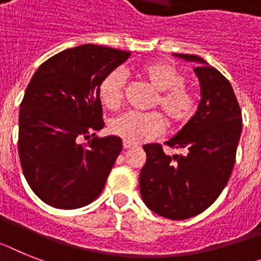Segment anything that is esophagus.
Here are the masks:
<instances>
[{"instance_id":"1","label":"esophagus","mask_w":261,"mask_h":261,"mask_svg":"<svg viewBox=\"0 0 261 261\" xmlns=\"http://www.w3.org/2000/svg\"><path fill=\"white\" fill-rule=\"evenodd\" d=\"M137 147V144L133 143V142H128V141H123V148L128 150V148H134Z\"/></svg>"}]
</instances>
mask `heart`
Segmentation results:
<instances>
[{
	"label": "heart",
	"mask_w": 261,
	"mask_h": 261,
	"mask_svg": "<svg viewBox=\"0 0 261 261\" xmlns=\"http://www.w3.org/2000/svg\"><path fill=\"white\" fill-rule=\"evenodd\" d=\"M137 74L156 91L154 106H158L172 126H181L191 119L196 111V97L185 86L186 75L178 67L163 61H151L138 66ZM124 75L114 70L99 85L100 102L115 110L123 100ZM110 130L123 141L141 143L156 137L163 131V119L158 113H126L111 122Z\"/></svg>",
	"instance_id": "1"
}]
</instances>
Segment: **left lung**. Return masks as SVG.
Returning <instances> with one entry per match:
<instances>
[{"instance_id": "1", "label": "left lung", "mask_w": 261, "mask_h": 261, "mask_svg": "<svg viewBox=\"0 0 261 261\" xmlns=\"http://www.w3.org/2000/svg\"><path fill=\"white\" fill-rule=\"evenodd\" d=\"M175 57L196 63L201 99L194 117L166 142L185 154L166 155L161 144L143 146L147 161L139 176L144 204L171 220H185L207 210L224 190L235 164L242 134V110L228 80L203 58Z\"/></svg>"}]
</instances>
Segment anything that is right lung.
Returning <instances> with one entry per match:
<instances>
[{"mask_svg": "<svg viewBox=\"0 0 261 261\" xmlns=\"http://www.w3.org/2000/svg\"><path fill=\"white\" fill-rule=\"evenodd\" d=\"M130 54L87 43L53 56L32 76L19 109L18 154L30 188L46 204L80 208L103 190L122 141L95 137L105 126L99 85Z\"/></svg>", "mask_w": 261, "mask_h": 261, "instance_id": "obj_1", "label": "right lung"}]
</instances>
